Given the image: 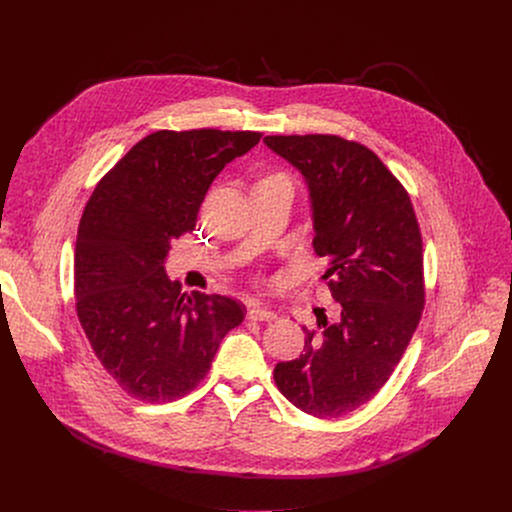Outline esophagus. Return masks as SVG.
Instances as JSON below:
<instances>
[{"mask_svg":"<svg viewBox=\"0 0 512 512\" xmlns=\"http://www.w3.org/2000/svg\"><path fill=\"white\" fill-rule=\"evenodd\" d=\"M247 316L251 318V320H259V322H271V320H275V312L273 310H269V308H263V306H259V304H253V306H249V310H247Z\"/></svg>","mask_w":512,"mask_h":512,"instance_id":"obj_1","label":"esophagus"}]
</instances>
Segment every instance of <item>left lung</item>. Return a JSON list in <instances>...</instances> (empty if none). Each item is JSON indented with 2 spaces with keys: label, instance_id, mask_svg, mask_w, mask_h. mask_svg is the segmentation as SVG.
Returning <instances> with one entry per match:
<instances>
[{
  "label": "left lung",
  "instance_id": "1",
  "mask_svg": "<svg viewBox=\"0 0 512 512\" xmlns=\"http://www.w3.org/2000/svg\"><path fill=\"white\" fill-rule=\"evenodd\" d=\"M310 192L314 251L326 257L338 316L316 312L304 354L277 362L283 397L308 415L342 417L389 381L421 318L423 247L409 194L364 145L338 135H267Z\"/></svg>",
  "mask_w": 512,
  "mask_h": 512
}]
</instances>
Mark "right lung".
<instances>
[{
	"mask_svg": "<svg viewBox=\"0 0 512 512\" xmlns=\"http://www.w3.org/2000/svg\"><path fill=\"white\" fill-rule=\"evenodd\" d=\"M257 131H156L93 190L77 235L81 326L117 385L145 403L188 395L245 306L182 294L164 269L174 239L192 231L223 168L259 143Z\"/></svg>",
	"mask_w": 512,
	"mask_h": 512,
	"instance_id": "obj_1",
	"label": "right lung"
}]
</instances>
